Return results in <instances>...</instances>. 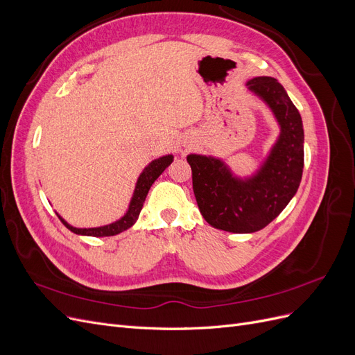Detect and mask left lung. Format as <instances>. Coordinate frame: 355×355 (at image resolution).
I'll use <instances>...</instances> for the list:
<instances>
[{"label":"left lung","mask_w":355,"mask_h":355,"mask_svg":"<svg viewBox=\"0 0 355 355\" xmlns=\"http://www.w3.org/2000/svg\"><path fill=\"white\" fill-rule=\"evenodd\" d=\"M245 85L280 125V135L261 167L240 178L218 157H187L202 218L213 228L234 234L256 232L272 222L295 197L304 170L302 118L283 85L272 77H256Z\"/></svg>","instance_id":"left-lung-1"}]
</instances>
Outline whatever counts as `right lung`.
<instances>
[{
    "label": "right lung",
    "instance_id": "obj_1",
    "mask_svg": "<svg viewBox=\"0 0 355 355\" xmlns=\"http://www.w3.org/2000/svg\"><path fill=\"white\" fill-rule=\"evenodd\" d=\"M171 161H173V155H171V154L163 155V157L153 159L151 163H149L142 170V173L139 175V178H137L136 187H135L133 196H132L130 204H128L127 211L124 213V216H121L120 219L112 222V223L103 225V227H96V228H77V227H72V225H69L65 219L60 216L59 213H56V214L59 216V219L62 220V223L65 225L68 230H71L73 234L89 235V237H111V235L120 234V232L128 230L130 227H133L135 222L139 218V213H141V210L144 207V202H145V198L148 196L149 188L153 187V184L157 180V178L171 164Z\"/></svg>",
    "mask_w": 355,
    "mask_h": 355
}]
</instances>
